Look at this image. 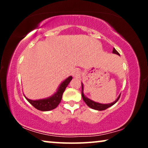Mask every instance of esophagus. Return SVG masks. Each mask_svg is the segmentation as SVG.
Returning a JSON list of instances; mask_svg holds the SVG:
<instances>
[{
	"instance_id": "34e87169",
	"label": "esophagus",
	"mask_w": 148,
	"mask_h": 148,
	"mask_svg": "<svg viewBox=\"0 0 148 148\" xmlns=\"http://www.w3.org/2000/svg\"><path fill=\"white\" fill-rule=\"evenodd\" d=\"M80 74L81 71L79 69H74L72 72V75L73 77H78L79 76H80Z\"/></svg>"
}]
</instances>
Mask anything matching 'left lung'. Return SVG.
Here are the masks:
<instances>
[{
	"mask_svg": "<svg viewBox=\"0 0 148 148\" xmlns=\"http://www.w3.org/2000/svg\"><path fill=\"white\" fill-rule=\"evenodd\" d=\"M112 53L113 54H117V55L120 56V54H119V52H117L116 50H115L114 48H113ZM82 96L83 100H84V102H86V104L88 105V106L90 107V108H92V109H94V110H106V109L109 108V107L112 106V105H114L115 104V103H116V102L119 100V99L121 96V94H120V95H119V96H118V98H117L116 100H115L114 102H113L109 103V104H101V103L95 102V101L91 100V99L88 98V97H86V96H85L84 93V84H83L82 82Z\"/></svg>",
	"mask_w": 148,
	"mask_h": 148,
	"instance_id": "1",
	"label": "left lung"
}]
</instances>
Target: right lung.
Instances as JSON below:
<instances>
[{"label":"right lung","instance_id":"1","mask_svg":"<svg viewBox=\"0 0 148 148\" xmlns=\"http://www.w3.org/2000/svg\"><path fill=\"white\" fill-rule=\"evenodd\" d=\"M72 76H69L65 79L59 85L56 92L51 96L48 97V98L33 100L27 98L25 96H25L26 100L38 110L41 111H50L53 110L59 104L60 101H61L62 94H63L69 84L71 82V81L72 80Z\"/></svg>","mask_w":148,"mask_h":148}]
</instances>
